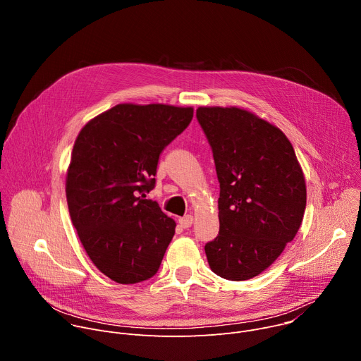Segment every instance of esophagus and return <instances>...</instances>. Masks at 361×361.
I'll return each instance as SVG.
<instances>
[{"label":"esophagus","mask_w":361,"mask_h":361,"mask_svg":"<svg viewBox=\"0 0 361 361\" xmlns=\"http://www.w3.org/2000/svg\"><path fill=\"white\" fill-rule=\"evenodd\" d=\"M178 223H180V226H181L183 228H188V227H191V224H192V216H191V214H187V216L181 217V219L178 220Z\"/></svg>","instance_id":"obj_1"}]
</instances>
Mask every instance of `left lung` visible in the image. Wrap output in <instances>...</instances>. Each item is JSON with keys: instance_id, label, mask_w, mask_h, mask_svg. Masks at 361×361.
Returning a JSON list of instances; mask_svg holds the SVG:
<instances>
[{"instance_id": "1", "label": "left lung", "mask_w": 361, "mask_h": 361, "mask_svg": "<svg viewBox=\"0 0 361 361\" xmlns=\"http://www.w3.org/2000/svg\"><path fill=\"white\" fill-rule=\"evenodd\" d=\"M195 117L213 151L219 235L205 244L210 269L233 281L270 267L302 221L305 181L281 130L237 107H200Z\"/></svg>"}]
</instances>
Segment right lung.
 Instances as JSON below:
<instances>
[{
    "label": "right lung",
    "mask_w": 361,
    "mask_h": 361,
    "mask_svg": "<svg viewBox=\"0 0 361 361\" xmlns=\"http://www.w3.org/2000/svg\"><path fill=\"white\" fill-rule=\"evenodd\" d=\"M194 110L118 104L80 131L67 173L73 224L91 262L111 280L135 284L160 269L176 223L157 201L163 149L191 123Z\"/></svg>",
    "instance_id": "obj_1"
}]
</instances>
